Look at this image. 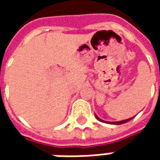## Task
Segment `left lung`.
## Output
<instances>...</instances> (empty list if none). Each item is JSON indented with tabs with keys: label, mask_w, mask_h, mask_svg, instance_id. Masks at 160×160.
Segmentation results:
<instances>
[{
	"label": "left lung",
	"mask_w": 160,
	"mask_h": 160,
	"mask_svg": "<svg viewBox=\"0 0 160 160\" xmlns=\"http://www.w3.org/2000/svg\"><path fill=\"white\" fill-rule=\"evenodd\" d=\"M95 116H96V118H97L98 120H99V121H100V122H106V123H109V122H110V123H111V124H116V125H120V124L126 123V122H128V121L132 120V119H133V118H134V117H135V116H134V117H133V118H128V119H126V120L119 121V122H106V121H103V120H101L100 118H98V117L97 115H95Z\"/></svg>",
	"instance_id": "1"
}]
</instances>
